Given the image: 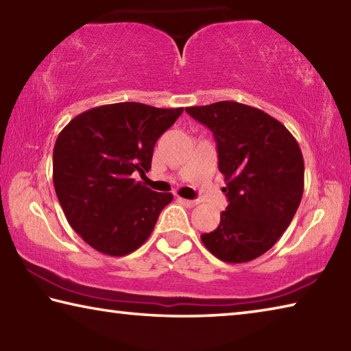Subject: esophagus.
<instances>
[{
  "label": "esophagus",
  "mask_w": 351,
  "mask_h": 351,
  "mask_svg": "<svg viewBox=\"0 0 351 351\" xmlns=\"http://www.w3.org/2000/svg\"><path fill=\"white\" fill-rule=\"evenodd\" d=\"M178 201H180L181 204H184L186 207H195L198 204V201L195 199H186V198H178Z\"/></svg>",
  "instance_id": "34e87169"
}]
</instances>
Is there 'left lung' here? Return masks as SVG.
<instances>
[{"mask_svg": "<svg viewBox=\"0 0 351 351\" xmlns=\"http://www.w3.org/2000/svg\"><path fill=\"white\" fill-rule=\"evenodd\" d=\"M186 111L213 133L229 199L218 228L201 241L226 263L257 258L299 209L305 175L300 147L282 122L254 106L223 100Z\"/></svg>", "mask_w": 351, "mask_h": 351, "instance_id": "left-lung-1", "label": "left lung"}]
</instances>
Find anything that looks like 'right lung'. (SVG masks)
Returning a JSON list of instances; mask_svg holds the SVG:
<instances>
[{
  "label": "right lung",
  "instance_id": "right-lung-1",
  "mask_svg": "<svg viewBox=\"0 0 351 351\" xmlns=\"http://www.w3.org/2000/svg\"><path fill=\"white\" fill-rule=\"evenodd\" d=\"M182 110L102 105L75 116L58 134L52 156L58 203L71 228L96 251L132 254L173 199L134 181L133 173L152 169L154 144Z\"/></svg>",
  "mask_w": 351,
  "mask_h": 351
}]
</instances>
